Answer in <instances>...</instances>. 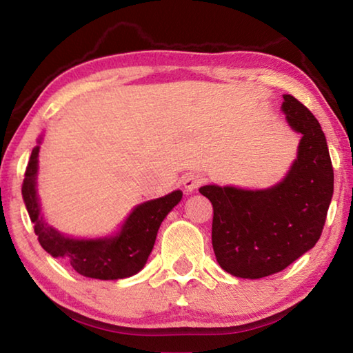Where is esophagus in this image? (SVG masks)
<instances>
[{
    "label": "esophagus",
    "instance_id": "esophagus-1",
    "mask_svg": "<svg viewBox=\"0 0 353 353\" xmlns=\"http://www.w3.org/2000/svg\"><path fill=\"white\" fill-rule=\"evenodd\" d=\"M204 182H205L204 176L196 174V172H190V174L183 177V188L187 191H193L196 188H199Z\"/></svg>",
    "mask_w": 353,
    "mask_h": 353
}]
</instances>
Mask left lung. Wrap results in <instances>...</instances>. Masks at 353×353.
<instances>
[{"mask_svg":"<svg viewBox=\"0 0 353 353\" xmlns=\"http://www.w3.org/2000/svg\"><path fill=\"white\" fill-rule=\"evenodd\" d=\"M290 126L302 134L297 160L283 182L268 190L205 185L213 205L212 244L232 276L261 279L283 271L321 238L333 196V166L321 124L301 101L283 97Z\"/></svg>","mask_w":353,"mask_h":353,"instance_id":"left-lung-1","label":"left lung"}]
</instances>
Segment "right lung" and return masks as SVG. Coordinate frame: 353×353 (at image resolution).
<instances>
[{
	"label": "right lung",
	"mask_w": 353,
	"mask_h": 353,
	"mask_svg": "<svg viewBox=\"0 0 353 353\" xmlns=\"http://www.w3.org/2000/svg\"><path fill=\"white\" fill-rule=\"evenodd\" d=\"M39 146L32 149L25 179L23 199L40 246L48 254L65 259L81 276L99 280H118L139 272L154 248L159 227L172 207L182 199V191H172L163 198L148 201L134 208L119 235L101 240H71L48 225L40 216L35 179L39 168Z\"/></svg>",
	"instance_id": "1"
}]
</instances>
